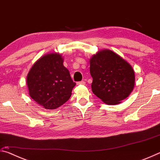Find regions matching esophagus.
<instances>
[{
    "mask_svg": "<svg viewBox=\"0 0 160 160\" xmlns=\"http://www.w3.org/2000/svg\"><path fill=\"white\" fill-rule=\"evenodd\" d=\"M85 81H80V82H78L77 85H85Z\"/></svg>",
    "mask_w": 160,
    "mask_h": 160,
    "instance_id": "34e87169",
    "label": "esophagus"
}]
</instances>
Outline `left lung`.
I'll return each mask as SVG.
<instances>
[{"instance_id": "obj_1", "label": "left lung", "mask_w": 160, "mask_h": 160, "mask_svg": "<svg viewBox=\"0 0 160 160\" xmlns=\"http://www.w3.org/2000/svg\"><path fill=\"white\" fill-rule=\"evenodd\" d=\"M92 90L103 102L120 104L131 93L135 72L131 64L109 49L99 51L90 59Z\"/></svg>"}]
</instances>
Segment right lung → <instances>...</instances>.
I'll return each instance as SVG.
<instances>
[{"label": "right lung", "instance_id": "add662e5", "mask_svg": "<svg viewBox=\"0 0 160 160\" xmlns=\"http://www.w3.org/2000/svg\"><path fill=\"white\" fill-rule=\"evenodd\" d=\"M29 96L46 109H56L66 103L75 86L59 53H51L35 62L27 76Z\"/></svg>", "mask_w": 160, "mask_h": 160}]
</instances>
